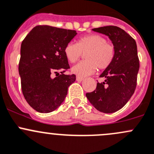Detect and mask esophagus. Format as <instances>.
I'll return each instance as SVG.
<instances>
[{
    "instance_id": "obj_1",
    "label": "esophagus",
    "mask_w": 154,
    "mask_h": 154,
    "mask_svg": "<svg viewBox=\"0 0 154 154\" xmlns=\"http://www.w3.org/2000/svg\"><path fill=\"white\" fill-rule=\"evenodd\" d=\"M77 80L78 82H81L82 80H83V77H79V76H77Z\"/></svg>"
}]
</instances>
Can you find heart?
I'll use <instances>...</instances> for the list:
<instances>
[{
  "instance_id": "heart-1",
  "label": "heart",
  "mask_w": 154,
  "mask_h": 154,
  "mask_svg": "<svg viewBox=\"0 0 154 154\" xmlns=\"http://www.w3.org/2000/svg\"><path fill=\"white\" fill-rule=\"evenodd\" d=\"M65 55L70 63H77L85 54V61L72 68V72L78 76L93 74L96 69L104 71L114 60L116 49L113 45L98 34H90L77 39V43H68L64 49Z\"/></svg>"
}]
</instances>
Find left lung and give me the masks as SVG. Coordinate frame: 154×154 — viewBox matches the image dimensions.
<instances>
[{
	"label": "left lung",
	"instance_id": "obj_1",
	"mask_svg": "<svg viewBox=\"0 0 154 154\" xmlns=\"http://www.w3.org/2000/svg\"><path fill=\"white\" fill-rule=\"evenodd\" d=\"M92 30L108 35L116 55L109 67L100 75L105 81L97 82L96 89L86 95L98 111L112 113L125 106L136 88L139 69L137 45L134 38L120 27L106 26Z\"/></svg>",
	"mask_w": 154,
	"mask_h": 154
}]
</instances>
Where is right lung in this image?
I'll use <instances>...</instances> for the list:
<instances>
[{"label":"right lung","instance_id":"obj_1","mask_svg":"<svg viewBox=\"0 0 154 154\" xmlns=\"http://www.w3.org/2000/svg\"><path fill=\"white\" fill-rule=\"evenodd\" d=\"M76 35V30L38 25L22 41L18 65L21 90L35 111H54L64 101L68 86L75 81V74L63 73L70 68L65 47ZM53 72L56 74L54 79Z\"/></svg>","mask_w":154,"mask_h":154}]
</instances>
